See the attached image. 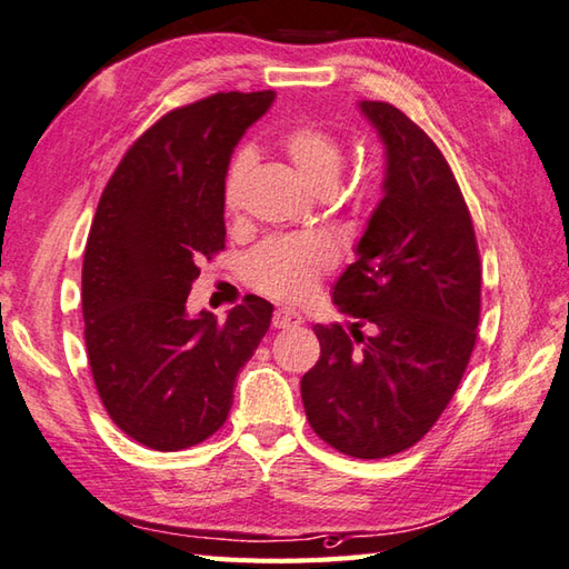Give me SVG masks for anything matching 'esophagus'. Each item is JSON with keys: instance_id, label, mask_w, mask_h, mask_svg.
I'll list each match as a JSON object with an SVG mask.
<instances>
[{"instance_id": "esophagus-1", "label": "esophagus", "mask_w": 569, "mask_h": 569, "mask_svg": "<svg viewBox=\"0 0 569 569\" xmlns=\"http://www.w3.org/2000/svg\"><path fill=\"white\" fill-rule=\"evenodd\" d=\"M272 325H274L277 329H292V327H299V325H302V315H299L297 309H289V307L274 309Z\"/></svg>"}]
</instances>
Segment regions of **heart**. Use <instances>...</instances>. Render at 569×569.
Returning a JSON list of instances; mask_svg holds the SVG:
<instances>
[{
  "label": "heart",
  "mask_w": 569,
  "mask_h": 569,
  "mask_svg": "<svg viewBox=\"0 0 569 569\" xmlns=\"http://www.w3.org/2000/svg\"><path fill=\"white\" fill-rule=\"evenodd\" d=\"M280 148L297 173L315 190L335 188L345 170L347 153L339 138L317 123H299L280 136ZM252 168V153L238 151L222 176V208H240L244 178ZM337 260L331 242L321 234H274L262 240L248 257V280L262 295L277 299H302Z\"/></svg>",
  "instance_id": "obj_1"
}]
</instances>
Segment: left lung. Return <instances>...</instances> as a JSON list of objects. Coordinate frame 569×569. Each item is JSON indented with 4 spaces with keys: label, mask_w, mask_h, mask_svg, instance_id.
<instances>
[{
    "label": "left lung",
    "mask_w": 569,
    "mask_h": 569,
    "mask_svg": "<svg viewBox=\"0 0 569 569\" xmlns=\"http://www.w3.org/2000/svg\"><path fill=\"white\" fill-rule=\"evenodd\" d=\"M359 109L386 146L383 198L335 284L351 335L315 327L321 353L302 377V401L339 453L386 458L431 431L463 379L478 337L480 254L438 146L391 103Z\"/></svg>",
    "instance_id": "8db88e82"
}]
</instances>
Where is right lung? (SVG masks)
<instances>
[{"mask_svg":"<svg viewBox=\"0 0 569 569\" xmlns=\"http://www.w3.org/2000/svg\"><path fill=\"white\" fill-rule=\"evenodd\" d=\"M274 91L212 93L156 121L128 148L83 252V337L111 421L153 451H183L224 423L238 371L270 329L248 295L218 321L188 317L200 262L224 250L222 176Z\"/></svg>","mask_w":569,"mask_h":569,"instance_id":"add662e5","label":"right lung"}]
</instances>
